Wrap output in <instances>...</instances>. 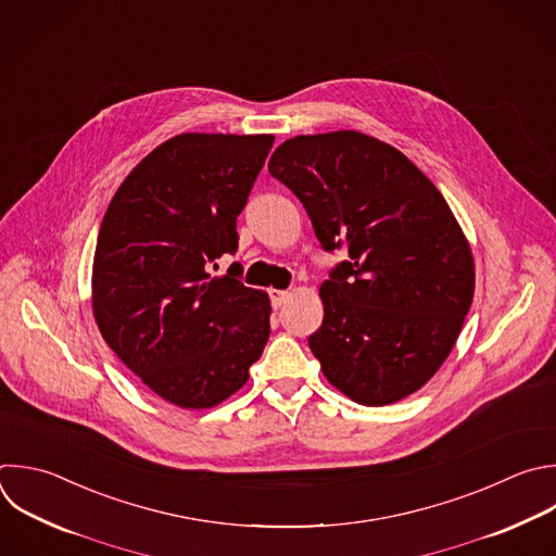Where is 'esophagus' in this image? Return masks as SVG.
<instances>
[{"instance_id":"1","label":"esophagus","mask_w":556,"mask_h":556,"mask_svg":"<svg viewBox=\"0 0 556 556\" xmlns=\"http://www.w3.org/2000/svg\"><path fill=\"white\" fill-rule=\"evenodd\" d=\"M290 299L288 290H270V303L275 309H279L281 305H286V301Z\"/></svg>"}]
</instances>
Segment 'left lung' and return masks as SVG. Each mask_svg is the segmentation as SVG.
I'll list each match as a JSON object with an SVG mask.
<instances>
[{
  "mask_svg": "<svg viewBox=\"0 0 556 556\" xmlns=\"http://www.w3.org/2000/svg\"><path fill=\"white\" fill-rule=\"evenodd\" d=\"M268 172L303 203L325 251L307 338L331 387L362 406L419 391L450 355L473 299V255L437 185L397 148L357 130L283 141Z\"/></svg>",
  "mask_w": 556,
  "mask_h": 556,
  "instance_id": "8db88e82",
  "label": "left lung"
}]
</instances>
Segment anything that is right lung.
Instances as JSON below:
<instances>
[{
    "mask_svg": "<svg viewBox=\"0 0 556 556\" xmlns=\"http://www.w3.org/2000/svg\"><path fill=\"white\" fill-rule=\"evenodd\" d=\"M273 135L182 132L117 188L96 244L91 303L115 355L161 400L214 408L247 380L270 336V299L212 275L238 251L236 220Z\"/></svg>",
    "mask_w": 556,
    "mask_h": 556,
    "instance_id": "obj_1",
    "label": "right lung"
}]
</instances>
